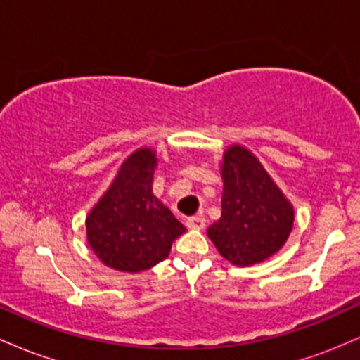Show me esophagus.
<instances>
[{"instance_id": "1", "label": "esophagus", "mask_w": 360, "mask_h": 360, "mask_svg": "<svg viewBox=\"0 0 360 360\" xmlns=\"http://www.w3.org/2000/svg\"><path fill=\"white\" fill-rule=\"evenodd\" d=\"M205 217L203 214H196V217H191L186 220V225H188V229L191 230H203L205 229Z\"/></svg>"}]
</instances>
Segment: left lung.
Wrapping results in <instances>:
<instances>
[{"label": "left lung", "instance_id": "obj_1", "mask_svg": "<svg viewBox=\"0 0 360 360\" xmlns=\"http://www.w3.org/2000/svg\"><path fill=\"white\" fill-rule=\"evenodd\" d=\"M220 172L221 217L206 235L233 266L264 262L286 243L295 208L257 157L240 143L225 148Z\"/></svg>", "mask_w": 360, "mask_h": 360}]
</instances>
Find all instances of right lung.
I'll use <instances>...</instances> for the list:
<instances>
[{
	"instance_id": "obj_1",
	"label": "right lung",
	"mask_w": 360,
	"mask_h": 360,
	"mask_svg": "<svg viewBox=\"0 0 360 360\" xmlns=\"http://www.w3.org/2000/svg\"><path fill=\"white\" fill-rule=\"evenodd\" d=\"M155 167L154 148L131 152L86 217L88 245L111 269H150L167 259L172 242L186 232L183 223L152 193Z\"/></svg>"
}]
</instances>
